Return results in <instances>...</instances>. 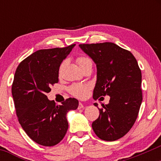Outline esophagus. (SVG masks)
Listing matches in <instances>:
<instances>
[{
    "instance_id": "34e87169",
    "label": "esophagus",
    "mask_w": 161,
    "mask_h": 161,
    "mask_svg": "<svg viewBox=\"0 0 161 161\" xmlns=\"http://www.w3.org/2000/svg\"><path fill=\"white\" fill-rule=\"evenodd\" d=\"M78 109H82V108H84V105H83L82 103H79V105H78Z\"/></svg>"
}]
</instances>
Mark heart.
Here are the masks:
<instances>
[{"instance_id": "b5f03b06", "label": "heart", "mask_w": 161, "mask_h": 161, "mask_svg": "<svg viewBox=\"0 0 161 161\" xmlns=\"http://www.w3.org/2000/svg\"><path fill=\"white\" fill-rule=\"evenodd\" d=\"M79 67L80 69L88 64H92L91 60L86 56H79L77 58ZM90 89V86L87 84H81V83H75L69 88V92L72 95L75 97L83 99L88 95Z\"/></svg>"}]
</instances>
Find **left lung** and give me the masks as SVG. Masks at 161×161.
I'll return each mask as SVG.
<instances>
[{
  "mask_svg": "<svg viewBox=\"0 0 161 161\" xmlns=\"http://www.w3.org/2000/svg\"><path fill=\"white\" fill-rule=\"evenodd\" d=\"M79 47L97 66L93 98L110 96L108 104L99 108L100 116L92 122V129L100 139L118 140L133 126L142 105V72L137 61L130 52L112 42Z\"/></svg>",
  "mask_w": 161,
  "mask_h": 161,
  "instance_id": "8db88e82",
  "label": "left lung"
}]
</instances>
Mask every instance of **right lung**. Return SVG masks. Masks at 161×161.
<instances>
[{"mask_svg": "<svg viewBox=\"0 0 161 161\" xmlns=\"http://www.w3.org/2000/svg\"><path fill=\"white\" fill-rule=\"evenodd\" d=\"M75 46L37 50L15 72L12 93L18 121L26 134L42 146H54L63 139L68 129L67 112L78 107L75 98L58 105L46 95L58 82L61 64Z\"/></svg>", "mask_w": 161, "mask_h": 161, "instance_id": "obj_1", "label": "right lung"}]
</instances>
